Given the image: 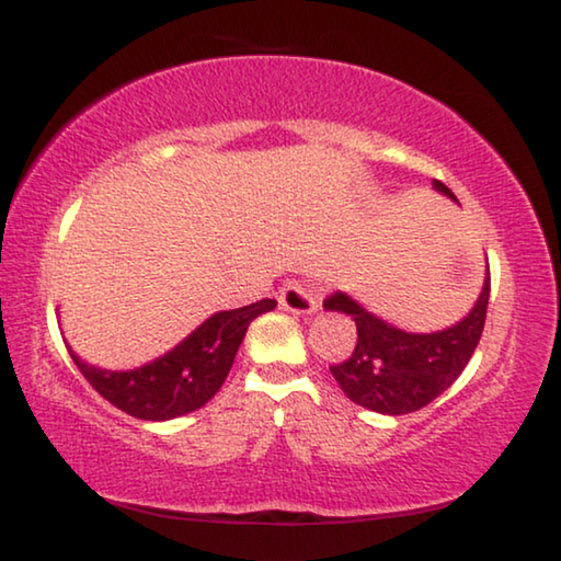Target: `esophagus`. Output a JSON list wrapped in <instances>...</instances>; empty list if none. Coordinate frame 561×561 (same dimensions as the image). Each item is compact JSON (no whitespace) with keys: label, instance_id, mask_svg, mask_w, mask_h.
<instances>
[{"label":"esophagus","instance_id":"esophagus-1","mask_svg":"<svg viewBox=\"0 0 561 561\" xmlns=\"http://www.w3.org/2000/svg\"><path fill=\"white\" fill-rule=\"evenodd\" d=\"M279 307L291 314H314L319 309V299L301 284H287L279 291Z\"/></svg>","mask_w":561,"mask_h":561}]
</instances>
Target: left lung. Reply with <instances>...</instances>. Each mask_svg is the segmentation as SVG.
Masks as SVG:
<instances>
[{"mask_svg": "<svg viewBox=\"0 0 561 561\" xmlns=\"http://www.w3.org/2000/svg\"><path fill=\"white\" fill-rule=\"evenodd\" d=\"M433 187L458 203L448 185L435 180ZM490 299V270L470 314L433 334H411L351 297L336 291L324 301L327 311L348 314L356 321L358 341L344 364L331 366L336 383L351 401L383 415L421 411L458 381L485 329Z\"/></svg>", "mask_w": 561, "mask_h": 561, "instance_id": "1", "label": "left lung"}]
</instances>
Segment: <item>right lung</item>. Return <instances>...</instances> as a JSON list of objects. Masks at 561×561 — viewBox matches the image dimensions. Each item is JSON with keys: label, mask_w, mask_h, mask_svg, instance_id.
<instances>
[{"label": "right lung", "mask_w": 561, "mask_h": 561, "mask_svg": "<svg viewBox=\"0 0 561 561\" xmlns=\"http://www.w3.org/2000/svg\"><path fill=\"white\" fill-rule=\"evenodd\" d=\"M274 307V299H262L242 309L217 311L178 346L130 371L91 366L71 346L69 354L83 378L123 413L140 421H170L197 411L220 391L247 327Z\"/></svg>", "instance_id": "right-lung-1"}]
</instances>
